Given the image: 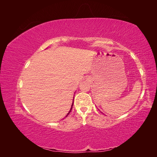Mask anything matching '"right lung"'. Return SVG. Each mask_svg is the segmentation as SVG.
<instances>
[{"label": "right lung", "instance_id": "1", "mask_svg": "<svg viewBox=\"0 0 157 157\" xmlns=\"http://www.w3.org/2000/svg\"><path fill=\"white\" fill-rule=\"evenodd\" d=\"M73 104H72V106H71V109H70V111H69V112L68 113V114H67V116L69 115V113L71 112V109H72V108H73ZM67 116H66V117H67Z\"/></svg>", "mask_w": 157, "mask_h": 157}]
</instances>
